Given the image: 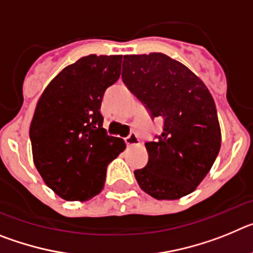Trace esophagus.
<instances>
[{"label":"esophagus","mask_w":253,"mask_h":253,"mask_svg":"<svg viewBox=\"0 0 253 253\" xmlns=\"http://www.w3.org/2000/svg\"><path fill=\"white\" fill-rule=\"evenodd\" d=\"M125 143H126L128 147L137 146V144H139V138H138V135L135 133H130L128 137L125 138Z\"/></svg>","instance_id":"34e87169"}]
</instances>
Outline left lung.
<instances>
[{
	"label": "left lung",
	"instance_id": "obj_1",
	"mask_svg": "<svg viewBox=\"0 0 253 253\" xmlns=\"http://www.w3.org/2000/svg\"><path fill=\"white\" fill-rule=\"evenodd\" d=\"M123 81L163 120L156 142L146 143L148 163L135 169L140 189L157 200H177L200 185L220 149L215 102L204 82L162 53L124 55Z\"/></svg>",
	"mask_w": 253,
	"mask_h": 253
}]
</instances>
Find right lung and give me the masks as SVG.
<instances>
[{
  "label": "right lung",
  "mask_w": 253,
  "mask_h": 253,
  "mask_svg": "<svg viewBox=\"0 0 253 253\" xmlns=\"http://www.w3.org/2000/svg\"><path fill=\"white\" fill-rule=\"evenodd\" d=\"M123 55L82 57L64 67L38 100L30 124L33 161L67 202H86L105 186L107 165L125 149L107 135L100 113L107 87L120 77Z\"/></svg>",
  "instance_id": "right-lung-1"
}]
</instances>
